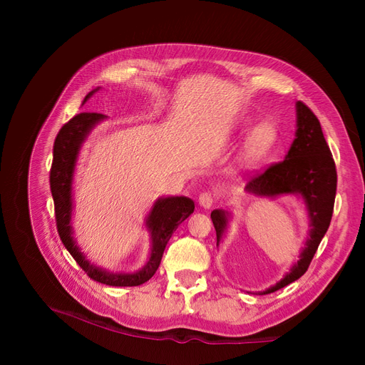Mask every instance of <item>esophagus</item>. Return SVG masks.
<instances>
[{
	"instance_id": "esophagus-1",
	"label": "esophagus",
	"mask_w": 365,
	"mask_h": 365,
	"mask_svg": "<svg viewBox=\"0 0 365 365\" xmlns=\"http://www.w3.org/2000/svg\"><path fill=\"white\" fill-rule=\"evenodd\" d=\"M215 200H216V197H215V194L212 192V190H205V192H202V194L200 195L198 202H200L201 207L210 208V207H212V205L215 204Z\"/></svg>"
}]
</instances>
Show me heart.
<instances>
[{"instance_id": "obj_1", "label": "heart", "mask_w": 365, "mask_h": 365, "mask_svg": "<svg viewBox=\"0 0 365 365\" xmlns=\"http://www.w3.org/2000/svg\"><path fill=\"white\" fill-rule=\"evenodd\" d=\"M278 140V131L272 123L259 124L247 138L242 148L244 163L255 165L262 163L274 150Z\"/></svg>"}]
</instances>
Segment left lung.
<instances>
[{"mask_svg":"<svg viewBox=\"0 0 365 365\" xmlns=\"http://www.w3.org/2000/svg\"><path fill=\"white\" fill-rule=\"evenodd\" d=\"M337 187V171L331 150L325 142L317 115L303 102H297L296 139L284 161L274 163L264 171L257 173L247 182L245 189L260 197H277L282 194H299L309 210L311 238L306 241L300 260L293 266L277 285L263 294L274 293L282 287L299 279L306 271L318 250L322 237L331 222ZM212 220L216 229L217 245L222 240L226 213L213 210Z\"/></svg>","mask_w":365,"mask_h":365,"instance_id":"obj_1","label":"left lung"}]
</instances>
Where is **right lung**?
<instances>
[{
	"label": "right lung",
	"instance_id": "add662e5",
	"mask_svg": "<svg viewBox=\"0 0 365 365\" xmlns=\"http://www.w3.org/2000/svg\"><path fill=\"white\" fill-rule=\"evenodd\" d=\"M93 93L94 91H90L86 96L84 102ZM103 118V115L98 112H81L71 118L57 133L53 146V163L50 168V189L54 201L56 226L66 250L88 275V278L112 287H134L146 282L157 272L168 240L171 238L173 232L176 231L178 226L194 213L195 204L192 200L186 197H168L155 202L146 220V226L149 227L152 237V253L142 271L136 274H109L96 267L94 264H90L72 238L71 185L80 146L93 125Z\"/></svg>",
	"mask_w": 365,
	"mask_h": 365
}]
</instances>
